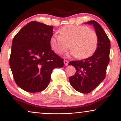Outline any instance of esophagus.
Returning a JSON list of instances; mask_svg holds the SVG:
<instances>
[{
	"instance_id": "34e87169",
	"label": "esophagus",
	"mask_w": 121,
	"mask_h": 121,
	"mask_svg": "<svg viewBox=\"0 0 121 121\" xmlns=\"http://www.w3.org/2000/svg\"><path fill=\"white\" fill-rule=\"evenodd\" d=\"M68 63H69L68 60H64V65H65V66H67V65H68Z\"/></svg>"
}]
</instances>
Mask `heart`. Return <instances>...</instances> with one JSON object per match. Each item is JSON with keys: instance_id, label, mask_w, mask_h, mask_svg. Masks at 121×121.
Listing matches in <instances>:
<instances>
[{"instance_id": "heart-1", "label": "heart", "mask_w": 121, "mask_h": 121, "mask_svg": "<svg viewBox=\"0 0 121 121\" xmlns=\"http://www.w3.org/2000/svg\"><path fill=\"white\" fill-rule=\"evenodd\" d=\"M59 33L60 35H54L50 39L51 47L56 53L62 54L70 47L71 55L85 59L90 57L96 49L97 34L88 26L67 25L59 30Z\"/></svg>"}]
</instances>
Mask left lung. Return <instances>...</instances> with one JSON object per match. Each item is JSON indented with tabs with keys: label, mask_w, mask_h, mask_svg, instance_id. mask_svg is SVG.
<instances>
[{
	"label": "left lung",
	"mask_w": 121,
	"mask_h": 121,
	"mask_svg": "<svg viewBox=\"0 0 121 121\" xmlns=\"http://www.w3.org/2000/svg\"><path fill=\"white\" fill-rule=\"evenodd\" d=\"M86 24L92 25L96 32L97 47L93 55L82 60L70 62L69 65L75 67L76 73L69 77L72 86L78 91L88 94L95 89L105 78L107 65L110 62V41L100 25L96 21Z\"/></svg>",
	"instance_id": "obj_1"
}]
</instances>
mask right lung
Returning a JSON list of instances; mask_svg holds the SVG:
<instances>
[{
    "instance_id": "1",
    "label": "right lung",
    "mask_w": 121,
    "mask_h": 121,
    "mask_svg": "<svg viewBox=\"0 0 121 121\" xmlns=\"http://www.w3.org/2000/svg\"><path fill=\"white\" fill-rule=\"evenodd\" d=\"M53 29L52 26L31 21L13 39L10 67L16 84L26 91L44 90L53 69L64 66V59L51 49Z\"/></svg>"
}]
</instances>
